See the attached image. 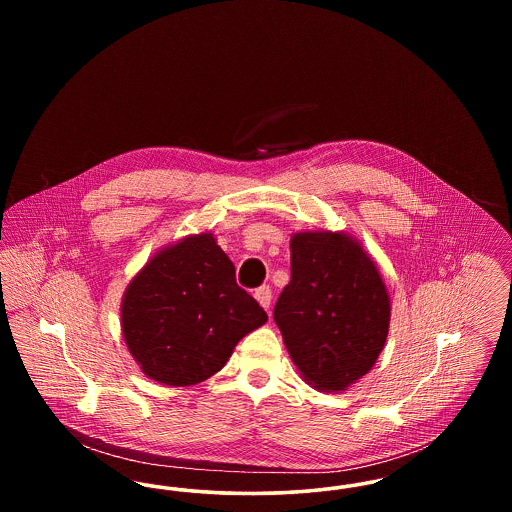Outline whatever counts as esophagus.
<instances>
[{
    "instance_id": "esophagus-1",
    "label": "esophagus",
    "mask_w": 512,
    "mask_h": 512,
    "mask_svg": "<svg viewBox=\"0 0 512 512\" xmlns=\"http://www.w3.org/2000/svg\"><path fill=\"white\" fill-rule=\"evenodd\" d=\"M255 299L259 301V305L263 307V309H267L270 307V301H272V292H270V288L268 286H261V288H257L255 290Z\"/></svg>"
}]
</instances>
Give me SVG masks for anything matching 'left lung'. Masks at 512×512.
I'll list each match as a JSON object with an SVG mask.
<instances>
[{
  "label": "left lung",
  "instance_id": "obj_1",
  "mask_svg": "<svg viewBox=\"0 0 512 512\" xmlns=\"http://www.w3.org/2000/svg\"><path fill=\"white\" fill-rule=\"evenodd\" d=\"M292 280L274 322L301 378L326 393L349 390L374 366L390 332L391 303L363 244L332 230L295 232Z\"/></svg>",
  "mask_w": 512,
  "mask_h": 512
}]
</instances>
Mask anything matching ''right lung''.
Returning <instances> with one entry per match:
<instances>
[{
	"instance_id": "add662e5",
	"label": "right lung",
	"mask_w": 512,
	"mask_h": 512,
	"mask_svg": "<svg viewBox=\"0 0 512 512\" xmlns=\"http://www.w3.org/2000/svg\"><path fill=\"white\" fill-rule=\"evenodd\" d=\"M236 284V268L211 232L161 247L126 286L124 343L147 378L195 386L219 372L238 341L267 322Z\"/></svg>"
}]
</instances>
